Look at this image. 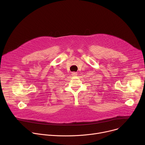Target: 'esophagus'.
I'll use <instances>...</instances> for the list:
<instances>
[{
  "instance_id": "34e87169",
  "label": "esophagus",
  "mask_w": 145,
  "mask_h": 145,
  "mask_svg": "<svg viewBox=\"0 0 145 145\" xmlns=\"http://www.w3.org/2000/svg\"><path fill=\"white\" fill-rule=\"evenodd\" d=\"M71 74H72V76H76L77 75V73L76 72H72Z\"/></svg>"
}]
</instances>
